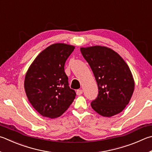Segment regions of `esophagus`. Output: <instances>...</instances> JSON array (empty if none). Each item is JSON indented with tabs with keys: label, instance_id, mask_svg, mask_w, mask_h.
<instances>
[{
	"label": "esophagus",
	"instance_id": "esophagus-1",
	"mask_svg": "<svg viewBox=\"0 0 152 152\" xmlns=\"http://www.w3.org/2000/svg\"><path fill=\"white\" fill-rule=\"evenodd\" d=\"M82 92H83V90L82 89H78L76 91V94L78 96H80L81 94H82Z\"/></svg>",
	"mask_w": 152,
	"mask_h": 152
}]
</instances>
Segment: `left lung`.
Returning a JSON list of instances; mask_svg holds the SVG:
<instances>
[{
  "label": "left lung",
  "instance_id": "obj_1",
  "mask_svg": "<svg viewBox=\"0 0 152 152\" xmlns=\"http://www.w3.org/2000/svg\"><path fill=\"white\" fill-rule=\"evenodd\" d=\"M98 87L97 98L91 102L102 116L120 113L128 105L134 90V80L128 64L117 52L101 46L81 48Z\"/></svg>",
  "mask_w": 152,
  "mask_h": 152
}]
</instances>
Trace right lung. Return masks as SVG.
<instances>
[{
	"label": "right lung",
	"mask_w": 152,
	"mask_h": 152,
	"mask_svg": "<svg viewBox=\"0 0 152 152\" xmlns=\"http://www.w3.org/2000/svg\"><path fill=\"white\" fill-rule=\"evenodd\" d=\"M74 46L62 43L49 46L36 58L26 74L24 89L30 103L42 116L56 118L75 98L64 64Z\"/></svg>",
	"instance_id": "1"
}]
</instances>
